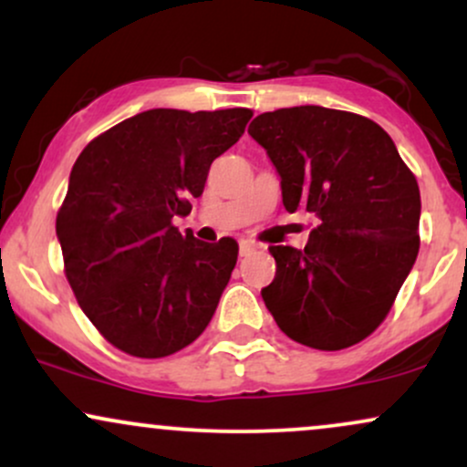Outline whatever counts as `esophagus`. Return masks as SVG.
Segmentation results:
<instances>
[{
	"label": "esophagus",
	"mask_w": 467,
	"mask_h": 467,
	"mask_svg": "<svg viewBox=\"0 0 467 467\" xmlns=\"http://www.w3.org/2000/svg\"><path fill=\"white\" fill-rule=\"evenodd\" d=\"M254 250H256V244H252V241H248V239L239 241V254L241 256H250Z\"/></svg>",
	"instance_id": "obj_1"
}]
</instances>
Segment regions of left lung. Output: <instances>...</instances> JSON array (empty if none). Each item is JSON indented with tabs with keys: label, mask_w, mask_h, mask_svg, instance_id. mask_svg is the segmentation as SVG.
<instances>
[{
	"label": "left lung",
	"mask_w": 467,
	"mask_h": 467,
	"mask_svg": "<svg viewBox=\"0 0 467 467\" xmlns=\"http://www.w3.org/2000/svg\"><path fill=\"white\" fill-rule=\"evenodd\" d=\"M248 133L281 175L283 206L318 217L305 250L272 245L261 289L292 340L337 351L371 336L420 252V186L378 122L318 105L265 111Z\"/></svg>",
	"instance_id": "left-lung-1"
}]
</instances>
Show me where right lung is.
<instances>
[{
	"instance_id": "1",
	"label": "right lung",
	"mask_w": 467,
	"mask_h": 467,
	"mask_svg": "<svg viewBox=\"0 0 467 467\" xmlns=\"http://www.w3.org/2000/svg\"><path fill=\"white\" fill-rule=\"evenodd\" d=\"M252 109H149L78 155L57 215L74 296L100 336L136 358H164L206 329L239 245L203 244L173 217L191 213L213 160L239 140Z\"/></svg>"
}]
</instances>
